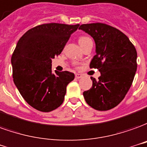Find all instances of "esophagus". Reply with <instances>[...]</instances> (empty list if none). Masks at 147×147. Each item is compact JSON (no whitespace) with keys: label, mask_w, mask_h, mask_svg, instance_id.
<instances>
[{"label":"esophagus","mask_w":147,"mask_h":147,"mask_svg":"<svg viewBox=\"0 0 147 147\" xmlns=\"http://www.w3.org/2000/svg\"><path fill=\"white\" fill-rule=\"evenodd\" d=\"M82 78V74H75V78L76 79H80Z\"/></svg>","instance_id":"1"}]
</instances>
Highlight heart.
<instances>
[{"mask_svg":"<svg viewBox=\"0 0 147 147\" xmlns=\"http://www.w3.org/2000/svg\"><path fill=\"white\" fill-rule=\"evenodd\" d=\"M89 40H90V38H88V37H87V36H81V37H79L78 38V42L79 44H80V46L82 47L85 45V43L88 42V41H89Z\"/></svg>","mask_w":147,"mask_h":147,"instance_id":"obj_1","label":"heart"}]
</instances>
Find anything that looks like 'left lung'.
Wrapping results in <instances>:
<instances>
[{
    "instance_id": "obj_1",
    "label": "left lung",
    "mask_w": 147,
    "mask_h": 147,
    "mask_svg": "<svg viewBox=\"0 0 147 147\" xmlns=\"http://www.w3.org/2000/svg\"><path fill=\"white\" fill-rule=\"evenodd\" d=\"M79 29L91 35L96 55L90 68L98 69V81L91 77L92 86L83 92L86 103L98 111L115 108L125 97L137 69V52L127 36L105 24H82Z\"/></svg>"
}]
</instances>
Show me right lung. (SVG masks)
Masks as SVG:
<instances>
[{"instance_id":"right-lung-1","label":"right lung","mask_w":147,"mask_h":147,"mask_svg":"<svg viewBox=\"0 0 147 147\" xmlns=\"http://www.w3.org/2000/svg\"><path fill=\"white\" fill-rule=\"evenodd\" d=\"M78 27L45 24L30 29L19 39L11 59L13 82L23 98L38 111L51 112L63 103L66 86L74 74L53 73L52 59L61 54Z\"/></svg>"}]
</instances>
